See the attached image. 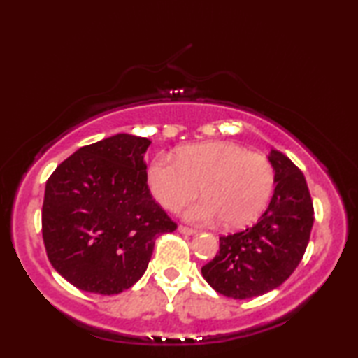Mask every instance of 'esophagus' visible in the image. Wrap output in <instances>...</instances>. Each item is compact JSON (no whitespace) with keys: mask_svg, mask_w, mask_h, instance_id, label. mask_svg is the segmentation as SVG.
I'll list each match as a JSON object with an SVG mask.
<instances>
[{"mask_svg":"<svg viewBox=\"0 0 358 358\" xmlns=\"http://www.w3.org/2000/svg\"><path fill=\"white\" fill-rule=\"evenodd\" d=\"M178 232L183 234V235H194V234H196V230L191 229V227H186V226H178Z\"/></svg>","mask_w":358,"mask_h":358,"instance_id":"obj_1","label":"esophagus"}]
</instances>
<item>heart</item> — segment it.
<instances>
[{
  "label": "heart",
  "mask_w": 358,
  "mask_h": 358,
  "mask_svg": "<svg viewBox=\"0 0 358 358\" xmlns=\"http://www.w3.org/2000/svg\"><path fill=\"white\" fill-rule=\"evenodd\" d=\"M150 191L162 207L177 210L196 196L202 199L183 210L186 221L227 229L245 227L265 210L273 191V167L265 156L250 153L234 142L187 145L171 155H157L148 167Z\"/></svg>",
  "instance_id": "1"
}]
</instances>
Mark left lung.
Segmentation results:
<instances>
[{"label":"left lung","instance_id":"8db88e82","mask_svg":"<svg viewBox=\"0 0 358 358\" xmlns=\"http://www.w3.org/2000/svg\"><path fill=\"white\" fill-rule=\"evenodd\" d=\"M275 191L254 226L220 237V252L202 266L216 292L245 300L280 287L299 266L310 241L314 210L306 180L292 161L270 150Z\"/></svg>","mask_w":358,"mask_h":358}]
</instances>
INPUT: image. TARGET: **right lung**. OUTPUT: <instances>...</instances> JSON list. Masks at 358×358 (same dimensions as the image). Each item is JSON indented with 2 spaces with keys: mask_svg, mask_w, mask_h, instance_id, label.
I'll return each mask as SVG.
<instances>
[{
  "mask_svg": "<svg viewBox=\"0 0 358 358\" xmlns=\"http://www.w3.org/2000/svg\"><path fill=\"white\" fill-rule=\"evenodd\" d=\"M145 137L117 134L78 148L45 183L42 238L72 286L113 295L141 280L157 235L177 229L147 185Z\"/></svg>",
  "mask_w": 358,
  "mask_h": 358,
  "instance_id": "1",
  "label": "right lung"
}]
</instances>
